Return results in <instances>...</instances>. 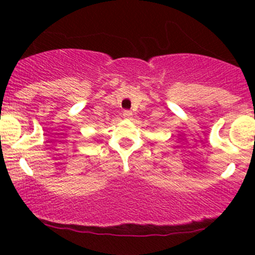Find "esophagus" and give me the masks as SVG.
<instances>
[{"mask_svg": "<svg viewBox=\"0 0 255 255\" xmlns=\"http://www.w3.org/2000/svg\"><path fill=\"white\" fill-rule=\"evenodd\" d=\"M132 115L133 113H132V111H129V110H125V111H123V117L127 118V120L128 118L132 117Z\"/></svg>", "mask_w": 255, "mask_h": 255, "instance_id": "esophagus-1", "label": "esophagus"}]
</instances>
